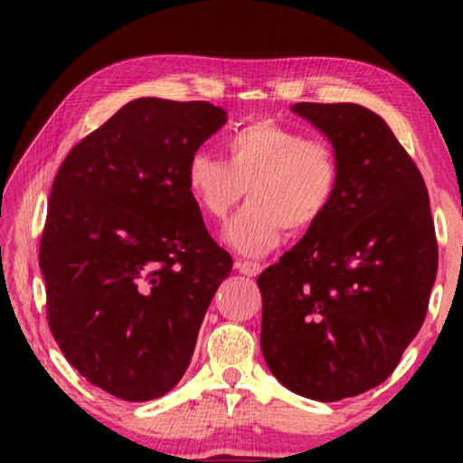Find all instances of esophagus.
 Instances as JSON below:
<instances>
[{"label": "esophagus", "instance_id": "obj_1", "mask_svg": "<svg viewBox=\"0 0 463 463\" xmlns=\"http://www.w3.org/2000/svg\"><path fill=\"white\" fill-rule=\"evenodd\" d=\"M237 269L242 273V276H249V278H255L260 276L263 265L257 263V261H247V260H239L237 261Z\"/></svg>", "mask_w": 463, "mask_h": 463}]
</instances>
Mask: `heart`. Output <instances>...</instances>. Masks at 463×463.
<instances>
[{
    "instance_id": "b5f03b06",
    "label": "heart",
    "mask_w": 463,
    "mask_h": 463,
    "mask_svg": "<svg viewBox=\"0 0 463 463\" xmlns=\"http://www.w3.org/2000/svg\"><path fill=\"white\" fill-rule=\"evenodd\" d=\"M226 163L195 151L185 167L187 192L203 216L224 221L242 195L250 202L226 229V241L263 255L286 229L307 234L331 213L343 185V161L328 138H307L278 120H250L222 140Z\"/></svg>"
}]
</instances>
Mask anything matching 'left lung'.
<instances>
[{
    "label": "left lung",
    "mask_w": 463,
    "mask_h": 463,
    "mask_svg": "<svg viewBox=\"0 0 463 463\" xmlns=\"http://www.w3.org/2000/svg\"><path fill=\"white\" fill-rule=\"evenodd\" d=\"M292 109L331 138L343 185L317 229L257 279L261 351L288 390L335 402L396 370L427 317L439 249L425 179L382 116L357 104Z\"/></svg>",
    "instance_id": "obj_1"
}]
</instances>
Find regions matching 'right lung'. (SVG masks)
<instances>
[{"label": "right lung", "instance_id": "add662e5", "mask_svg": "<svg viewBox=\"0 0 463 463\" xmlns=\"http://www.w3.org/2000/svg\"><path fill=\"white\" fill-rule=\"evenodd\" d=\"M226 122L208 101L138 98L81 138L54 175L41 269L54 341L128 402L182 380L232 257L210 237L185 167Z\"/></svg>", "mask_w": 463, "mask_h": 463}]
</instances>
